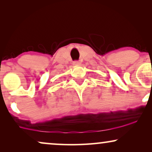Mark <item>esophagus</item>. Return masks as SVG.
<instances>
[{
	"mask_svg": "<svg viewBox=\"0 0 152 152\" xmlns=\"http://www.w3.org/2000/svg\"><path fill=\"white\" fill-rule=\"evenodd\" d=\"M81 64V62L79 61H75L73 62V65L74 66H80Z\"/></svg>",
	"mask_w": 152,
	"mask_h": 152,
	"instance_id": "34e87169",
	"label": "esophagus"
}]
</instances>
